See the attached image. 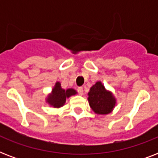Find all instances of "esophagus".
<instances>
[{
	"label": "esophagus",
	"instance_id": "1",
	"mask_svg": "<svg viewBox=\"0 0 158 158\" xmlns=\"http://www.w3.org/2000/svg\"><path fill=\"white\" fill-rule=\"evenodd\" d=\"M77 92H78V94H79V95H83V94H84V89H83L82 87H79L78 89H77Z\"/></svg>",
	"mask_w": 158,
	"mask_h": 158
}]
</instances>
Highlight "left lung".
Instances as JSON below:
<instances>
[{
  "instance_id": "obj_1",
  "label": "left lung",
  "mask_w": 158,
  "mask_h": 158,
  "mask_svg": "<svg viewBox=\"0 0 158 158\" xmlns=\"http://www.w3.org/2000/svg\"><path fill=\"white\" fill-rule=\"evenodd\" d=\"M89 106L96 114L106 115L113 110L115 99L110 92L106 90L101 82H97L90 89L89 94Z\"/></svg>"
}]
</instances>
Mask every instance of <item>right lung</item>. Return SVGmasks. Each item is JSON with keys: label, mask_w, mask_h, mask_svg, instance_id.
Segmentation results:
<instances>
[{"label": "right lung", "mask_w": 158, "mask_h": 158, "mask_svg": "<svg viewBox=\"0 0 158 158\" xmlns=\"http://www.w3.org/2000/svg\"><path fill=\"white\" fill-rule=\"evenodd\" d=\"M76 94L77 92L73 89H69L67 90L61 89L60 84L59 82H56L52 91V94H49L47 102L54 107H60L64 104L66 98Z\"/></svg>", "instance_id": "add662e5"}]
</instances>
